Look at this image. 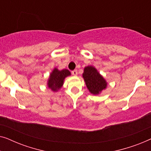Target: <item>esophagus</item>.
Instances as JSON below:
<instances>
[{
  "label": "esophagus",
  "instance_id": "esophagus-1",
  "mask_svg": "<svg viewBox=\"0 0 151 151\" xmlns=\"http://www.w3.org/2000/svg\"><path fill=\"white\" fill-rule=\"evenodd\" d=\"M71 73H72V75L73 76H77L78 75V71H77V70H73V71H71Z\"/></svg>",
  "mask_w": 151,
  "mask_h": 151
}]
</instances>
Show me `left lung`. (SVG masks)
<instances>
[{"label":"left lung","mask_w":151,"mask_h":151,"mask_svg":"<svg viewBox=\"0 0 151 151\" xmlns=\"http://www.w3.org/2000/svg\"><path fill=\"white\" fill-rule=\"evenodd\" d=\"M86 86L91 93L96 96L100 94L107 87L108 83L93 66L88 65L84 68L82 73Z\"/></svg>","instance_id":"1"}]
</instances>
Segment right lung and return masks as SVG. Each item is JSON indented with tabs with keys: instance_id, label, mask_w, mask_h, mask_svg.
I'll return each instance as SVG.
<instances>
[{
	"instance_id": "obj_1",
	"label": "right lung",
	"mask_w": 151,
	"mask_h": 151,
	"mask_svg": "<svg viewBox=\"0 0 151 151\" xmlns=\"http://www.w3.org/2000/svg\"><path fill=\"white\" fill-rule=\"evenodd\" d=\"M69 76H71V72L68 69L59 70L55 67L49 74L47 83V87L53 92H58L63 86L64 80Z\"/></svg>"
}]
</instances>
